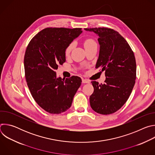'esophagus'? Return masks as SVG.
<instances>
[{"mask_svg": "<svg viewBox=\"0 0 155 155\" xmlns=\"http://www.w3.org/2000/svg\"><path fill=\"white\" fill-rule=\"evenodd\" d=\"M82 82H83V83H90V81L88 80H87V79L83 78V79H82Z\"/></svg>", "mask_w": 155, "mask_h": 155, "instance_id": "1", "label": "esophagus"}]
</instances>
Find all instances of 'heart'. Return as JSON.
Masks as SVG:
<instances>
[{"label": "heart", "instance_id": "1", "mask_svg": "<svg viewBox=\"0 0 155 155\" xmlns=\"http://www.w3.org/2000/svg\"><path fill=\"white\" fill-rule=\"evenodd\" d=\"M83 45H84V47L86 48H88V47H92V46H94V45H96V43L95 41V40L93 38H86L83 41ZM74 47V43H70L69 45L67 47V48H65V56H69L72 51V50L73 49Z\"/></svg>", "mask_w": 155, "mask_h": 155}]
</instances>
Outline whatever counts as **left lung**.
Instances as JSON below:
<instances>
[{"mask_svg": "<svg viewBox=\"0 0 155 155\" xmlns=\"http://www.w3.org/2000/svg\"><path fill=\"white\" fill-rule=\"evenodd\" d=\"M98 35L100 45L96 68L105 71L104 83L92 81L90 96L92 109L102 115L116 112L126 103L136 78V62L133 51L117 31L108 28H85Z\"/></svg>", "mask_w": 155, "mask_h": 155, "instance_id": "8db88e82", "label": "left lung"}]
</instances>
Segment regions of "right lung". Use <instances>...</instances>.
<instances>
[{
    "label": "right lung",
    "instance_id": "right-lung-1",
    "mask_svg": "<svg viewBox=\"0 0 155 155\" xmlns=\"http://www.w3.org/2000/svg\"><path fill=\"white\" fill-rule=\"evenodd\" d=\"M81 28H47L37 33L27 47L24 65L29 91L46 112L59 114L68 110L81 84L78 76L57 78L55 70L65 62V50Z\"/></svg>",
    "mask_w": 155,
    "mask_h": 155
}]
</instances>
